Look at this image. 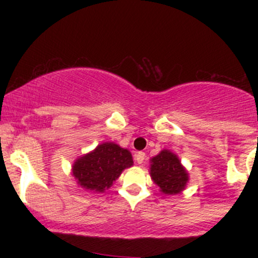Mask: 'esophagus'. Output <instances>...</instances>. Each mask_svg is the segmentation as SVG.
I'll return each instance as SVG.
<instances>
[{
  "label": "esophagus",
  "mask_w": 258,
  "mask_h": 258,
  "mask_svg": "<svg viewBox=\"0 0 258 258\" xmlns=\"http://www.w3.org/2000/svg\"><path fill=\"white\" fill-rule=\"evenodd\" d=\"M144 159H146V154H144L143 152H138V153L135 155V160H136V162H137L138 165L143 164Z\"/></svg>",
  "instance_id": "esophagus-1"
}]
</instances>
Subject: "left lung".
I'll use <instances>...</instances> for the list:
<instances>
[{
	"instance_id": "1",
	"label": "left lung",
	"mask_w": 258,
	"mask_h": 258,
	"mask_svg": "<svg viewBox=\"0 0 258 258\" xmlns=\"http://www.w3.org/2000/svg\"><path fill=\"white\" fill-rule=\"evenodd\" d=\"M150 177L160 191L167 195L184 190L189 180L188 172L180 164L178 156L167 149L161 150L150 159Z\"/></svg>"
}]
</instances>
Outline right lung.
<instances>
[{
  "label": "right lung",
  "mask_w": 258,
  "mask_h": 258,
  "mask_svg": "<svg viewBox=\"0 0 258 258\" xmlns=\"http://www.w3.org/2000/svg\"><path fill=\"white\" fill-rule=\"evenodd\" d=\"M132 165L130 150L112 142H105L74 162L73 176L84 189L104 193L114 180L119 178L122 171Z\"/></svg>",
  "instance_id": "obj_1"
}]
</instances>
